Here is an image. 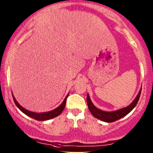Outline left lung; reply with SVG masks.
<instances>
[{
    "mask_svg": "<svg viewBox=\"0 0 153 153\" xmlns=\"http://www.w3.org/2000/svg\"><path fill=\"white\" fill-rule=\"evenodd\" d=\"M141 92V89H140L139 92H138V94L137 95L135 100H134L132 102V104H129V106H126V107L122 108V109H118V110L112 111V112H105V111L101 110V109L95 107V106L93 105V104L92 103V101H91L89 94H87V96H86V101H87L88 108H89L91 114H92L94 117L98 118V119L101 120V121H105V122L108 123L114 122V121H117V120L124 117L125 115H126L128 113H129V112L134 109V107L136 106L137 103H138V100H139Z\"/></svg>",
    "mask_w": 153,
    "mask_h": 153,
    "instance_id": "obj_1",
    "label": "left lung"
}]
</instances>
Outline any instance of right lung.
I'll use <instances>...</instances> for the list:
<instances>
[{
	"label": "right lung",
	"instance_id": "right-lung-1",
	"mask_svg": "<svg viewBox=\"0 0 153 153\" xmlns=\"http://www.w3.org/2000/svg\"><path fill=\"white\" fill-rule=\"evenodd\" d=\"M68 95H69V94H68L67 96H66L65 99L64 100V101H63L62 104L58 106V107H57L56 109H53V110H52V111H49V112H41V113H37V112H31V111H29V110H27V109H24V107H22V106H21L19 104H18V101H16V99H15V97H14V95H12V98H13L14 102H15V105L18 106V109H19L21 112H24L25 115H28V116L34 118V119L37 120V121H47V120L52 119V118L58 116V115H59L60 114L63 112L64 107H65L66 101H67V98Z\"/></svg>",
	"mask_w": 153,
	"mask_h": 153
}]
</instances>
